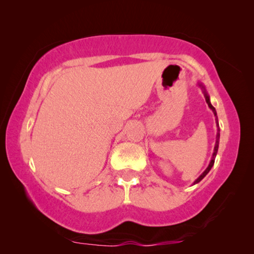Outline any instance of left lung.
Returning a JSON list of instances; mask_svg holds the SVG:
<instances>
[{
	"mask_svg": "<svg viewBox=\"0 0 254 254\" xmlns=\"http://www.w3.org/2000/svg\"><path fill=\"white\" fill-rule=\"evenodd\" d=\"M198 84V86L200 89H202V91H203V93H204V97H205V101H206V104H207V106H209L210 107V109L212 112H213V114H214V116H215V123H217V127H218V132H217V138H215V145H214V149H213V154H212V158H211V161H210V164H209V166H207V168L205 169V171H204L202 175H200L197 179H196L194 183H192V185H195V184H198L200 180L203 179L204 177H205L207 173L210 172V170L212 169V166H213V164H214V160H215V156H217V153H218V148H219V139H220V128H219V123H218V117H217V112H215V108L213 107V106H212V104H211V101H210V96H209V93H207V91H206V89H205V86H204L202 83L200 82H198L197 83Z\"/></svg>",
	"mask_w": 254,
	"mask_h": 254,
	"instance_id": "obj_1",
	"label": "left lung"
}]
</instances>
